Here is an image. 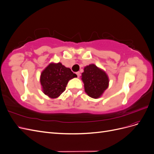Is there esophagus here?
<instances>
[{"mask_svg":"<svg viewBox=\"0 0 154 154\" xmlns=\"http://www.w3.org/2000/svg\"><path fill=\"white\" fill-rule=\"evenodd\" d=\"M76 74H77V76H78V78L80 77V72H77Z\"/></svg>","mask_w":154,"mask_h":154,"instance_id":"34e87169","label":"esophagus"}]
</instances>
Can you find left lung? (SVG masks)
I'll list each match as a JSON object with an SVG mask.
<instances>
[{
    "label": "left lung",
    "mask_w": 154,
    "mask_h": 154,
    "mask_svg": "<svg viewBox=\"0 0 154 154\" xmlns=\"http://www.w3.org/2000/svg\"><path fill=\"white\" fill-rule=\"evenodd\" d=\"M81 77L84 84L85 92L92 98H99L109 87L108 75L103 69L93 63L84 67V71Z\"/></svg>",
    "instance_id": "1"
}]
</instances>
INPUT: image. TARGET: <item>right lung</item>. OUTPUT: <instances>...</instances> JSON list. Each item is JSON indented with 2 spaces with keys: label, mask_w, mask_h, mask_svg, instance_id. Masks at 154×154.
<instances>
[{
  "label": "right lung",
  "mask_w": 154,
  "mask_h": 154,
  "mask_svg": "<svg viewBox=\"0 0 154 154\" xmlns=\"http://www.w3.org/2000/svg\"><path fill=\"white\" fill-rule=\"evenodd\" d=\"M77 77L62 63H50L40 74L42 90L50 98H57L66 90L68 82Z\"/></svg>",
  "instance_id": "1"
}]
</instances>
